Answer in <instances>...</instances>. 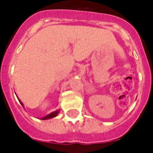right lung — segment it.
<instances>
[{"mask_svg":"<svg viewBox=\"0 0 153 153\" xmlns=\"http://www.w3.org/2000/svg\"><path fill=\"white\" fill-rule=\"evenodd\" d=\"M18 100H19V99H18ZM19 102H20V103H21V105H22V106H23V103H22V102H21V101L19 100ZM59 109H58V110L54 111V112H51V113H50L49 115H46V116L43 117V118H41V119H42V120H47V119H50V118H54V117L57 116V115L59 114Z\"/></svg>","mask_w":153,"mask_h":153,"instance_id":"obj_1","label":"right lung"}]
</instances>
